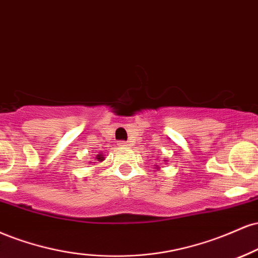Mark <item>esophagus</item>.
<instances>
[{
    "label": "esophagus",
    "instance_id": "1",
    "mask_svg": "<svg viewBox=\"0 0 258 258\" xmlns=\"http://www.w3.org/2000/svg\"><path fill=\"white\" fill-rule=\"evenodd\" d=\"M118 146H120V147H129L130 145L126 141H119V142H118Z\"/></svg>",
    "mask_w": 258,
    "mask_h": 258
}]
</instances>
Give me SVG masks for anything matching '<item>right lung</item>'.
<instances>
[{
  "label": "right lung",
  "mask_w": 258,
  "mask_h": 258,
  "mask_svg": "<svg viewBox=\"0 0 258 258\" xmlns=\"http://www.w3.org/2000/svg\"><path fill=\"white\" fill-rule=\"evenodd\" d=\"M96 159H99V160H100V162H101V160H104V159H102L101 154H98V156H96Z\"/></svg>",
  "instance_id": "right-lung-1"
}]
</instances>
